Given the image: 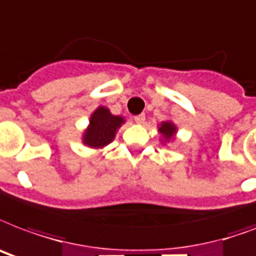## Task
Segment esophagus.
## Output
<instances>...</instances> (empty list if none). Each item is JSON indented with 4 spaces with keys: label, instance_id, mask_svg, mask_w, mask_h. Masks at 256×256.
Instances as JSON below:
<instances>
[{
    "label": "esophagus",
    "instance_id": "obj_1",
    "mask_svg": "<svg viewBox=\"0 0 256 256\" xmlns=\"http://www.w3.org/2000/svg\"><path fill=\"white\" fill-rule=\"evenodd\" d=\"M146 120V115L145 114H138L134 116V120H136V124H144Z\"/></svg>",
    "mask_w": 256,
    "mask_h": 256
}]
</instances>
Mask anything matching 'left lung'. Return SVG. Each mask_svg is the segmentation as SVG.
<instances>
[{
    "label": "left lung",
    "mask_w": 256,
    "mask_h": 256,
    "mask_svg": "<svg viewBox=\"0 0 256 256\" xmlns=\"http://www.w3.org/2000/svg\"><path fill=\"white\" fill-rule=\"evenodd\" d=\"M176 132L174 124H170V122H164V124H161V128H160V132H161L166 140L172 138V136H173V132Z\"/></svg>",
    "instance_id": "left-lung-1"
}]
</instances>
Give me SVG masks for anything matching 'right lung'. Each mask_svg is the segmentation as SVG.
Returning a JSON list of instances; mask_svg holds the SVG:
<instances>
[{"mask_svg":"<svg viewBox=\"0 0 256 256\" xmlns=\"http://www.w3.org/2000/svg\"><path fill=\"white\" fill-rule=\"evenodd\" d=\"M124 124V118L111 115L106 107H99L90 120V128L84 134L86 145L91 148H102L110 144L115 136L116 128Z\"/></svg>","mask_w":256,"mask_h":256,"instance_id":"add662e5","label":"right lung"}]
</instances>
